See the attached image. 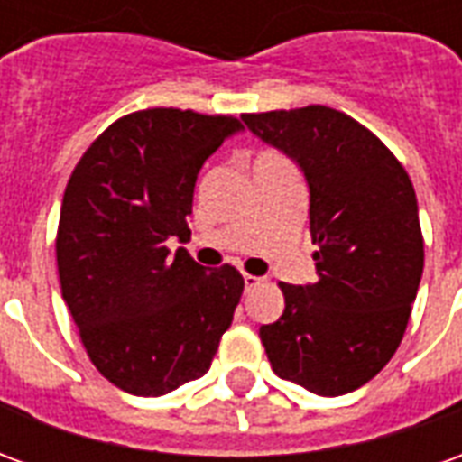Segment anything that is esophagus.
I'll return each mask as SVG.
<instances>
[{
    "instance_id": "34e87169",
    "label": "esophagus",
    "mask_w": 462,
    "mask_h": 462,
    "mask_svg": "<svg viewBox=\"0 0 462 462\" xmlns=\"http://www.w3.org/2000/svg\"><path fill=\"white\" fill-rule=\"evenodd\" d=\"M262 277H254V274H245V291H252L254 287H260Z\"/></svg>"
}]
</instances>
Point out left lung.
<instances>
[{
	"instance_id": "8db88e82",
	"label": "left lung",
	"mask_w": 462,
	"mask_h": 462,
	"mask_svg": "<svg viewBox=\"0 0 462 462\" xmlns=\"http://www.w3.org/2000/svg\"><path fill=\"white\" fill-rule=\"evenodd\" d=\"M242 123L300 165L319 274L311 284L282 282L284 311L260 327V339L277 376L344 396L403 339L423 274L416 190L393 152L341 111L307 106Z\"/></svg>"
}]
</instances>
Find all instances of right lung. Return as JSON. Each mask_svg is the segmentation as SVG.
<instances>
[{
    "mask_svg": "<svg viewBox=\"0 0 462 462\" xmlns=\"http://www.w3.org/2000/svg\"><path fill=\"white\" fill-rule=\"evenodd\" d=\"M242 131L232 116L148 108L108 125L71 172L56 262L86 354L114 386L165 396L208 374L245 280L168 240L190 237L202 162Z\"/></svg>",
    "mask_w": 462,
    "mask_h": 462,
    "instance_id": "obj_1",
    "label": "right lung"
}]
</instances>
